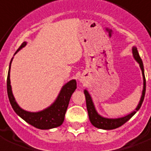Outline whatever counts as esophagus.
Wrapping results in <instances>:
<instances>
[{
  "mask_svg": "<svg viewBox=\"0 0 151 151\" xmlns=\"http://www.w3.org/2000/svg\"><path fill=\"white\" fill-rule=\"evenodd\" d=\"M79 81H80V82H82V83H83V77H81V78H79Z\"/></svg>",
  "mask_w": 151,
  "mask_h": 151,
  "instance_id": "obj_1",
  "label": "esophagus"
}]
</instances>
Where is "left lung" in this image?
I'll return each instance as SVG.
<instances>
[{
    "label": "left lung",
    "mask_w": 151,
    "mask_h": 151,
    "mask_svg": "<svg viewBox=\"0 0 151 151\" xmlns=\"http://www.w3.org/2000/svg\"><path fill=\"white\" fill-rule=\"evenodd\" d=\"M132 52H133V55L134 58H135V60L139 63L140 67L141 68L142 75H143V78H144V88H143V92H142V96L140 98V100L139 102V104L137 105V107L136 108V109L134 112H132L131 113H129L128 115L123 116V117L116 118V119H111V118H106L103 117L102 116H100L99 113H97L96 109L95 108V106L93 104V99L91 98L89 93H88V91L86 89L84 90V94L86 96V107L87 111H88V114H89V118L90 120L91 123L93 124L95 127L99 128V129H113L116 128H118L119 127H121L126 122H127L140 109V106H141L143 101L144 99V96H145L146 92V79L145 76H144V65H143V62H142L141 58L140 57V55L138 53L137 48V47L134 46L132 48Z\"/></svg>",
    "instance_id": "obj_1"
}]
</instances>
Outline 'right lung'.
<instances>
[{
  "instance_id": "obj_1",
  "label": "right lung",
  "mask_w": 151,
  "mask_h": 151,
  "mask_svg": "<svg viewBox=\"0 0 151 151\" xmlns=\"http://www.w3.org/2000/svg\"><path fill=\"white\" fill-rule=\"evenodd\" d=\"M26 44H27V42H24L22 45L19 47V48L17 49V52H15V54L22 48H24ZM12 59L10 62L9 70H8V74H7V90L10 103H11V106L14 112L24 121L40 129H52V128L58 127L62 125L64 121L65 115L66 113L71 96L76 89V79L70 80L68 83H67L62 86L57 99L50 106H48V108L43 109L42 111L35 112V113L26 111L18 106L14 97L13 93H12L11 80H10V71H11V65Z\"/></svg>"
}]
</instances>
